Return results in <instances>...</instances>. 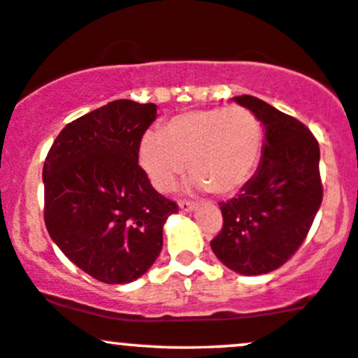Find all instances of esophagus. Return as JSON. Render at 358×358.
Instances as JSON below:
<instances>
[{
  "label": "esophagus",
  "mask_w": 358,
  "mask_h": 358,
  "mask_svg": "<svg viewBox=\"0 0 358 358\" xmlns=\"http://www.w3.org/2000/svg\"><path fill=\"white\" fill-rule=\"evenodd\" d=\"M178 207H180V209H182V210H185V212H192V210L197 209L199 206H197V203H195V202H187V200H180Z\"/></svg>",
  "instance_id": "esophagus-1"
}]
</instances>
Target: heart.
<instances>
[{"label": "heart", "mask_w": 358, "mask_h": 358, "mask_svg": "<svg viewBox=\"0 0 358 358\" xmlns=\"http://www.w3.org/2000/svg\"><path fill=\"white\" fill-rule=\"evenodd\" d=\"M263 127L241 105L187 110L148 132L139 144V164L149 182L168 192L185 170L190 187L215 195L236 194L260 163Z\"/></svg>", "instance_id": "heart-1"}]
</instances>
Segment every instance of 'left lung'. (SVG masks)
<instances>
[{
  "mask_svg": "<svg viewBox=\"0 0 358 358\" xmlns=\"http://www.w3.org/2000/svg\"><path fill=\"white\" fill-rule=\"evenodd\" d=\"M265 129L257 173L241 192L221 202L222 229L210 241L233 272L277 270L299 250L323 200L320 146L308 127L257 96H234Z\"/></svg>",
  "mask_w": 358,
  "mask_h": 358,
  "instance_id": "8db88e82",
  "label": "left lung"
}]
</instances>
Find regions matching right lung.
Instances as JSON below:
<instances>
[{
  "label": "right lung",
  "mask_w": 358,
  "mask_h": 358,
  "mask_svg": "<svg viewBox=\"0 0 358 358\" xmlns=\"http://www.w3.org/2000/svg\"><path fill=\"white\" fill-rule=\"evenodd\" d=\"M155 103L115 100L66 125L44 163L49 236L83 272L105 284L144 275L163 248L178 206L149 183L139 144Z\"/></svg>",
  "instance_id": "right-lung-1"
}]
</instances>
